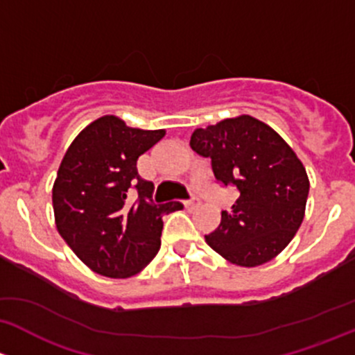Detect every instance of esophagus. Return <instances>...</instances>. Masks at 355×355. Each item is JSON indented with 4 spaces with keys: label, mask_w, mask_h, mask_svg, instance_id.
<instances>
[{
    "label": "esophagus",
    "mask_w": 355,
    "mask_h": 355,
    "mask_svg": "<svg viewBox=\"0 0 355 355\" xmlns=\"http://www.w3.org/2000/svg\"><path fill=\"white\" fill-rule=\"evenodd\" d=\"M184 207L188 208V210H195V208L200 207V200L196 198V196H193L191 200H186L184 202Z\"/></svg>",
    "instance_id": "1"
}]
</instances>
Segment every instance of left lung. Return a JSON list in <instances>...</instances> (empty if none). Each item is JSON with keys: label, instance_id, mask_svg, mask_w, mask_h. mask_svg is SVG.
I'll list each match as a JSON object with an SVG mask.
<instances>
[{"label": "left lung", "instance_id": "obj_1", "mask_svg": "<svg viewBox=\"0 0 355 355\" xmlns=\"http://www.w3.org/2000/svg\"><path fill=\"white\" fill-rule=\"evenodd\" d=\"M189 145L211 160L217 181L236 186V203L205 236L208 246L237 266L253 268L286 250L304 218L309 179L273 128L253 116L196 128Z\"/></svg>", "mask_w": 355, "mask_h": 355}]
</instances>
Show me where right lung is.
Wrapping results in <instances>:
<instances>
[{
	"label": "right lung",
	"instance_id": "right-lung-1",
	"mask_svg": "<svg viewBox=\"0 0 355 355\" xmlns=\"http://www.w3.org/2000/svg\"><path fill=\"white\" fill-rule=\"evenodd\" d=\"M164 135L102 116L80 131L61 160L53 186L56 229L98 275L128 279L141 272L160 250L162 217L182 208L153 203V184L137 169L138 157ZM131 189L139 191L133 204Z\"/></svg>",
	"mask_w": 355,
	"mask_h": 355
}]
</instances>
